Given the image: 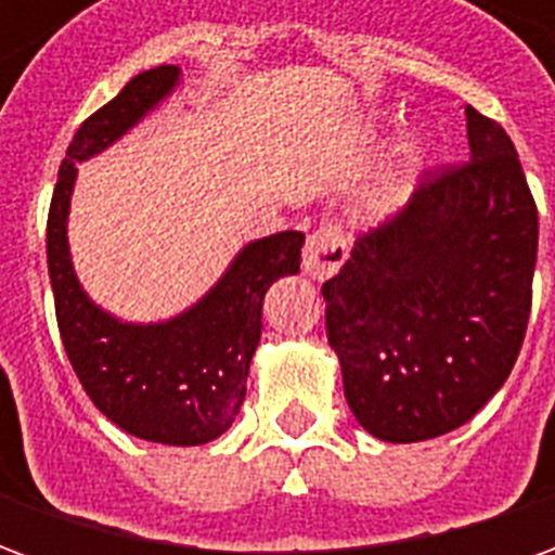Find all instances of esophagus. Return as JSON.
Instances as JSON below:
<instances>
[{"label":"esophagus","mask_w":555,"mask_h":555,"mask_svg":"<svg viewBox=\"0 0 555 555\" xmlns=\"http://www.w3.org/2000/svg\"><path fill=\"white\" fill-rule=\"evenodd\" d=\"M345 258H348V237H345V231L338 229V225H321L306 241L302 270H306V276L324 282V279L336 276L338 267L345 264Z\"/></svg>","instance_id":"obj_1"}]
</instances>
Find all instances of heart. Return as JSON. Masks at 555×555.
Instances as JSON below:
<instances>
[{
    "instance_id": "heart-1",
    "label": "heart",
    "mask_w": 555,
    "mask_h": 555,
    "mask_svg": "<svg viewBox=\"0 0 555 555\" xmlns=\"http://www.w3.org/2000/svg\"><path fill=\"white\" fill-rule=\"evenodd\" d=\"M428 157V142L425 139H410L398 151V159L389 166L384 178L369 195V205L377 217H392L401 207L408 205L410 193H413V178L422 169V163Z\"/></svg>"
}]
</instances>
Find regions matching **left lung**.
Wrapping results in <instances>:
<instances>
[{
	"instance_id": "obj_1",
	"label": "left lung",
	"mask_w": 555,
	"mask_h": 555,
	"mask_svg": "<svg viewBox=\"0 0 555 555\" xmlns=\"http://www.w3.org/2000/svg\"><path fill=\"white\" fill-rule=\"evenodd\" d=\"M469 163L422 183L324 282L348 408L384 442L434 440L508 380L532 306L538 210L514 142L466 106Z\"/></svg>"
}]
</instances>
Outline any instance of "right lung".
Listing matches in <instances>:
<instances>
[{"mask_svg": "<svg viewBox=\"0 0 555 555\" xmlns=\"http://www.w3.org/2000/svg\"><path fill=\"white\" fill-rule=\"evenodd\" d=\"M181 67L142 70L86 118L67 145L47 219V267L67 360L94 408L139 440L205 446L231 428L261 341L264 294L300 273L302 231H276L241 246L225 273L166 321H125L91 300L70 258L67 217L77 163L98 157L171 98Z\"/></svg>", "mask_w": 555, "mask_h": 555, "instance_id": "obj_1", "label": "right lung"}]
</instances>
